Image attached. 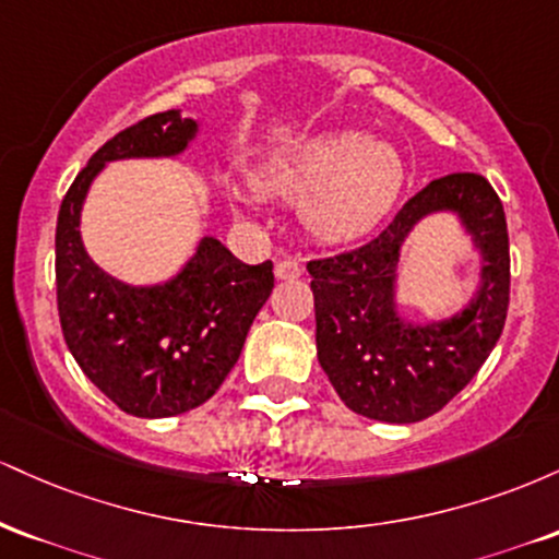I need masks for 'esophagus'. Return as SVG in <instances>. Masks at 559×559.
I'll return each instance as SVG.
<instances>
[{
	"instance_id": "obj_1",
	"label": "esophagus",
	"mask_w": 559,
	"mask_h": 559,
	"mask_svg": "<svg viewBox=\"0 0 559 559\" xmlns=\"http://www.w3.org/2000/svg\"><path fill=\"white\" fill-rule=\"evenodd\" d=\"M301 275V267L297 260H281L275 262V278L278 281H294Z\"/></svg>"
}]
</instances>
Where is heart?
Wrapping results in <instances>:
<instances>
[{"mask_svg":"<svg viewBox=\"0 0 559 559\" xmlns=\"http://www.w3.org/2000/svg\"><path fill=\"white\" fill-rule=\"evenodd\" d=\"M267 194L301 197L305 223L323 241H355L391 213L404 186L394 146L360 133H329L294 146L260 170Z\"/></svg>","mask_w":559,"mask_h":559,"instance_id":"1","label":"heart"}]
</instances>
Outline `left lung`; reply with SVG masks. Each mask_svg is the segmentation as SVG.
Listing matches in <instances>:
<instances>
[{"label": "left lung", "mask_w": 559, "mask_h": 559, "mask_svg": "<svg viewBox=\"0 0 559 559\" xmlns=\"http://www.w3.org/2000/svg\"><path fill=\"white\" fill-rule=\"evenodd\" d=\"M457 209L485 249V286L463 317L409 330L393 316L399 243L423 214ZM318 360L342 402L383 423L431 418L457 396L499 342L510 307V239L502 199L478 173H449L402 204L381 234L307 262Z\"/></svg>", "instance_id": "left-lung-1"}]
</instances>
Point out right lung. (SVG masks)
<instances>
[{
  "label": "right lung",
  "instance_id": "right-lung-1",
  "mask_svg": "<svg viewBox=\"0 0 559 559\" xmlns=\"http://www.w3.org/2000/svg\"><path fill=\"white\" fill-rule=\"evenodd\" d=\"M194 120L165 110L115 133L62 197L55 234V284L62 336L88 381L136 418H170L221 389L243 338L273 292V262L243 265L217 239L199 243L178 278L133 288L83 252L79 215L102 165L120 157L176 155Z\"/></svg>",
  "mask_w": 559,
  "mask_h": 559
}]
</instances>
